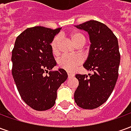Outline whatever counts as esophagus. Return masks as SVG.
<instances>
[{
    "instance_id": "34e87169",
    "label": "esophagus",
    "mask_w": 131,
    "mask_h": 131,
    "mask_svg": "<svg viewBox=\"0 0 131 131\" xmlns=\"http://www.w3.org/2000/svg\"><path fill=\"white\" fill-rule=\"evenodd\" d=\"M67 75H68L69 78H71V77H74V74H72V73H70V72H68V73H67Z\"/></svg>"
}]
</instances>
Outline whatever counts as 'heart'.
<instances>
[{
  "instance_id": "b5f03b06",
  "label": "heart",
  "mask_w": 131,
  "mask_h": 131,
  "mask_svg": "<svg viewBox=\"0 0 131 131\" xmlns=\"http://www.w3.org/2000/svg\"><path fill=\"white\" fill-rule=\"evenodd\" d=\"M70 36H71V40L76 46L81 42H83V41L85 42L84 36L79 32L75 31V32L71 33ZM60 42V36L59 35L54 36L53 40H52L51 44H50L52 52L54 55H57L60 53V49H59ZM81 63H82V58L81 57L72 56V55H68V54H64L58 60V64L60 68L63 69L67 71H74Z\"/></svg>"
}]
</instances>
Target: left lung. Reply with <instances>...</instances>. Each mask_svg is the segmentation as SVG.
Segmentation results:
<instances>
[{
	"label": "left lung",
	"mask_w": 131,
	"mask_h": 131,
	"mask_svg": "<svg viewBox=\"0 0 131 131\" xmlns=\"http://www.w3.org/2000/svg\"><path fill=\"white\" fill-rule=\"evenodd\" d=\"M77 27L90 36V52L83 67L94 74L76 75L79 86L74 100L81 108L93 110L107 101L116 85L120 64L118 40L109 27L98 21L90 20Z\"/></svg>",
	"instance_id": "left-lung-1"
}]
</instances>
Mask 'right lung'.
Wrapping results in <instances>:
<instances>
[{"label": "right lung", "mask_w": 131, "mask_h": 131, "mask_svg": "<svg viewBox=\"0 0 131 131\" xmlns=\"http://www.w3.org/2000/svg\"><path fill=\"white\" fill-rule=\"evenodd\" d=\"M60 29L28 28L16 38L12 51V74L19 93L27 105L37 111L54 106L57 89L67 79L63 69L48 72L57 64L50 43Z\"/></svg>", "instance_id": "1"}]
</instances>
